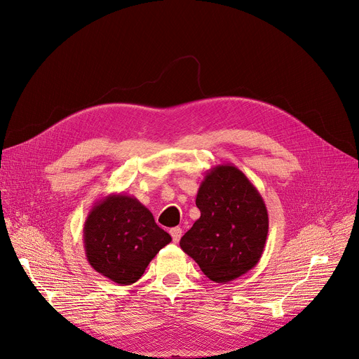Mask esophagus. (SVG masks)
I'll return each instance as SVG.
<instances>
[{"instance_id": "1", "label": "esophagus", "mask_w": 359, "mask_h": 359, "mask_svg": "<svg viewBox=\"0 0 359 359\" xmlns=\"http://www.w3.org/2000/svg\"><path fill=\"white\" fill-rule=\"evenodd\" d=\"M170 236H172V238H173L175 243H177V241L180 240V237H182V229H180V227L172 229V230H170Z\"/></svg>"}]
</instances>
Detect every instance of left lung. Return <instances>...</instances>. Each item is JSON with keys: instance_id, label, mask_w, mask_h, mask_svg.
<instances>
[{"instance_id": "obj_1", "label": "left lung", "mask_w": 359, "mask_h": 359, "mask_svg": "<svg viewBox=\"0 0 359 359\" xmlns=\"http://www.w3.org/2000/svg\"><path fill=\"white\" fill-rule=\"evenodd\" d=\"M196 206L201 217L180 238L182 250L218 284L253 269L265 249L269 218L262 195L241 170L233 164L211 168Z\"/></svg>"}]
</instances>
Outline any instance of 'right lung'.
Segmentation results:
<instances>
[{
    "mask_svg": "<svg viewBox=\"0 0 359 359\" xmlns=\"http://www.w3.org/2000/svg\"><path fill=\"white\" fill-rule=\"evenodd\" d=\"M83 233L91 268L119 285L137 282L149 262L172 241L148 208L123 194H110L94 203Z\"/></svg>",
    "mask_w": 359,
    "mask_h": 359,
    "instance_id": "1",
    "label": "right lung"
}]
</instances>
